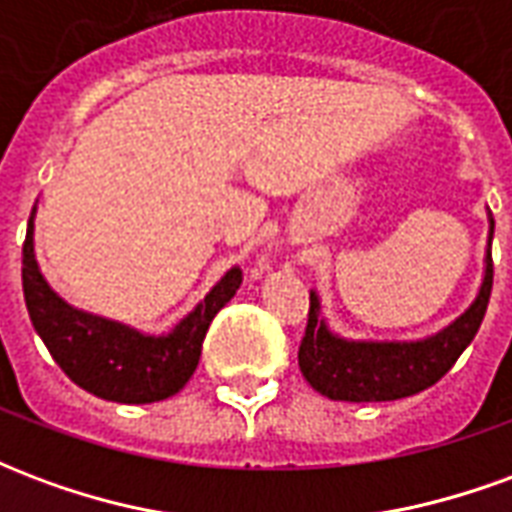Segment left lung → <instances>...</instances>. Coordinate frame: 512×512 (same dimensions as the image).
Returning a JSON list of instances; mask_svg holds the SVG:
<instances>
[{
  "instance_id": "8db88e82",
  "label": "left lung",
  "mask_w": 512,
  "mask_h": 512,
  "mask_svg": "<svg viewBox=\"0 0 512 512\" xmlns=\"http://www.w3.org/2000/svg\"><path fill=\"white\" fill-rule=\"evenodd\" d=\"M494 216L488 211V246L483 282L466 310L444 329L419 340H351L337 334L326 321L318 290H310V318L299 348L301 376L329 400L381 403L400 400L428 389L450 370L469 348L483 323L494 285L491 266Z\"/></svg>"
}]
</instances>
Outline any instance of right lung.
I'll use <instances>...</instances> for the list:
<instances>
[{"label":"right lung","instance_id":"add662e5","mask_svg":"<svg viewBox=\"0 0 512 512\" xmlns=\"http://www.w3.org/2000/svg\"><path fill=\"white\" fill-rule=\"evenodd\" d=\"M35 213L38 202L29 213L24 241V301L29 321L62 373L90 395L112 403H158L180 392L200 365L202 340L216 312L241 288V268H227L205 299L169 332L147 334L128 323L79 310L51 288L35 257Z\"/></svg>","mask_w":512,"mask_h":512}]
</instances>
